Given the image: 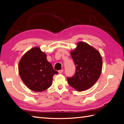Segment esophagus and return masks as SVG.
I'll use <instances>...</instances> for the list:
<instances>
[{
	"instance_id": "obj_1",
	"label": "esophagus",
	"mask_w": 124,
	"mask_h": 124,
	"mask_svg": "<svg viewBox=\"0 0 124 124\" xmlns=\"http://www.w3.org/2000/svg\"><path fill=\"white\" fill-rule=\"evenodd\" d=\"M63 71V70L62 69V70H59L58 71V72L59 73H62Z\"/></svg>"
}]
</instances>
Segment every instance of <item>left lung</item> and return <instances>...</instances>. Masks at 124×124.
<instances>
[{
	"label": "left lung",
	"mask_w": 124,
	"mask_h": 124,
	"mask_svg": "<svg viewBox=\"0 0 124 124\" xmlns=\"http://www.w3.org/2000/svg\"><path fill=\"white\" fill-rule=\"evenodd\" d=\"M76 66L72 78H67L69 84L78 92L87 90L98 80L102 68V59L95 48L85 42L80 41L76 48L71 51Z\"/></svg>",
	"instance_id": "8db88e82"
}]
</instances>
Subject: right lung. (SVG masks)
<instances>
[{"mask_svg":"<svg viewBox=\"0 0 124 124\" xmlns=\"http://www.w3.org/2000/svg\"><path fill=\"white\" fill-rule=\"evenodd\" d=\"M22 80L31 91L42 92L52 84L53 76L58 74L38 46L31 48L23 55L18 63Z\"/></svg>","mask_w":124,"mask_h":124,"instance_id":"1","label":"right lung"}]
</instances>
